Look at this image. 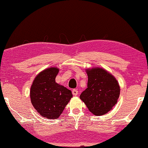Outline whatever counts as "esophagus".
<instances>
[{
    "mask_svg": "<svg viewBox=\"0 0 148 148\" xmlns=\"http://www.w3.org/2000/svg\"><path fill=\"white\" fill-rule=\"evenodd\" d=\"M72 93H73V95H74V96H77V95H78V91H77V90H75H75H73Z\"/></svg>",
    "mask_w": 148,
    "mask_h": 148,
    "instance_id": "esophagus-1",
    "label": "esophagus"
}]
</instances>
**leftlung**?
Listing matches in <instances>:
<instances>
[{
  "label": "left lung",
  "instance_id": "8db88e82",
  "mask_svg": "<svg viewBox=\"0 0 148 148\" xmlns=\"http://www.w3.org/2000/svg\"><path fill=\"white\" fill-rule=\"evenodd\" d=\"M87 88L81 93L80 99L95 116L104 115L117 103L120 86L116 77L104 68H87Z\"/></svg>",
  "mask_w": 148,
  "mask_h": 148
}]
</instances>
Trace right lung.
I'll list each match as a JSON object with an SVG mask.
<instances>
[{
	"mask_svg": "<svg viewBox=\"0 0 148 148\" xmlns=\"http://www.w3.org/2000/svg\"><path fill=\"white\" fill-rule=\"evenodd\" d=\"M58 72L57 67L46 68L36 76L30 88L32 104L48 119H58L73 97L71 90L56 82Z\"/></svg>",
	"mask_w": 148,
	"mask_h": 148,
	"instance_id": "right-lung-1",
	"label": "right lung"
}]
</instances>
